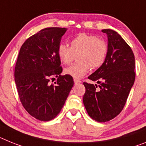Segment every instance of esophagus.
<instances>
[{"mask_svg": "<svg viewBox=\"0 0 146 146\" xmlns=\"http://www.w3.org/2000/svg\"><path fill=\"white\" fill-rule=\"evenodd\" d=\"M73 81H74V83H75L76 84H80L81 83V80L79 79H78V78H74V79H73Z\"/></svg>", "mask_w": 146, "mask_h": 146, "instance_id": "34e87169", "label": "esophagus"}]
</instances>
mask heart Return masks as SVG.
I'll list each match as a JSON object with an SVG mask.
<instances>
[{"mask_svg": "<svg viewBox=\"0 0 146 146\" xmlns=\"http://www.w3.org/2000/svg\"><path fill=\"white\" fill-rule=\"evenodd\" d=\"M71 46L60 44L57 53L64 64H70L78 55V63L64 70V73L75 78L82 77L90 71L101 67L107 57V43L96 35L79 33L71 40Z\"/></svg>", "mask_w": 146, "mask_h": 146, "instance_id": "1", "label": "heart"}]
</instances>
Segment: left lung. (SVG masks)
<instances>
[{"label":"left lung","instance_id":"1","mask_svg":"<svg viewBox=\"0 0 146 146\" xmlns=\"http://www.w3.org/2000/svg\"><path fill=\"white\" fill-rule=\"evenodd\" d=\"M108 35L105 62L88 79L97 84L83 82V103L93 119L105 122L120 113L135 80L134 55L124 39L112 29H102Z\"/></svg>","mask_w":146,"mask_h":146}]
</instances>
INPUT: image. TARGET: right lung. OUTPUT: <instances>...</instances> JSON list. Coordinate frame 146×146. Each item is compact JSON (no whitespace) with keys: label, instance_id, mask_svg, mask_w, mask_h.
<instances>
[{"label":"right lung","instance_id":"add662e5","mask_svg":"<svg viewBox=\"0 0 146 146\" xmlns=\"http://www.w3.org/2000/svg\"><path fill=\"white\" fill-rule=\"evenodd\" d=\"M67 28L47 27L24 41L15 67V82L25 110L38 120L59 113L73 86V77L62 76L57 50ZM57 78L55 84L50 79Z\"/></svg>","mask_w":146,"mask_h":146}]
</instances>
